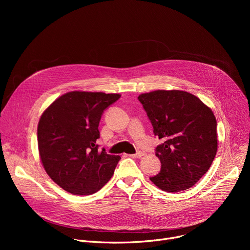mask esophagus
I'll return each mask as SVG.
<instances>
[{"instance_id": "esophagus-1", "label": "esophagus", "mask_w": 250, "mask_h": 250, "mask_svg": "<svg viewBox=\"0 0 250 250\" xmlns=\"http://www.w3.org/2000/svg\"><path fill=\"white\" fill-rule=\"evenodd\" d=\"M142 155H144V152L137 151L136 153H134V154H129L128 156H129V157H132V158H139V157H141Z\"/></svg>"}]
</instances>
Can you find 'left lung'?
Listing matches in <instances>:
<instances>
[{
	"instance_id": "1",
	"label": "left lung",
	"mask_w": 250,
	"mask_h": 250,
	"mask_svg": "<svg viewBox=\"0 0 250 250\" xmlns=\"http://www.w3.org/2000/svg\"><path fill=\"white\" fill-rule=\"evenodd\" d=\"M138 101L163 140L155 148L160 172L150 177L168 193L194 186L210 167L218 150L217 120L196 96L179 90H157L141 94Z\"/></svg>"
}]
</instances>
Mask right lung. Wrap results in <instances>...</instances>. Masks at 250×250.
I'll return each mask as SVG.
<instances>
[{
    "label": "right lung",
    "instance_id": "obj_1",
    "mask_svg": "<svg viewBox=\"0 0 250 250\" xmlns=\"http://www.w3.org/2000/svg\"><path fill=\"white\" fill-rule=\"evenodd\" d=\"M120 94L69 92L43 112L38 126L42 165L51 179L73 195H91L111 179L119 155L99 150V123Z\"/></svg>",
    "mask_w": 250,
    "mask_h": 250
}]
</instances>
